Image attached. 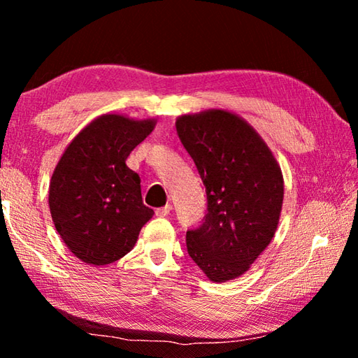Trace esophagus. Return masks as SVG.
<instances>
[{
	"instance_id": "esophagus-1",
	"label": "esophagus",
	"mask_w": 358,
	"mask_h": 358,
	"mask_svg": "<svg viewBox=\"0 0 358 358\" xmlns=\"http://www.w3.org/2000/svg\"><path fill=\"white\" fill-rule=\"evenodd\" d=\"M172 211V205H166V207H161V208H157L156 210V216H159V217H164V216H167L169 213H171Z\"/></svg>"
}]
</instances>
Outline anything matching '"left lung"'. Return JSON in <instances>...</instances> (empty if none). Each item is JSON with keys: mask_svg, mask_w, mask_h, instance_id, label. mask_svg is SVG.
Listing matches in <instances>:
<instances>
[{"mask_svg": "<svg viewBox=\"0 0 358 358\" xmlns=\"http://www.w3.org/2000/svg\"><path fill=\"white\" fill-rule=\"evenodd\" d=\"M208 199L203 224L186 232L187 254L213 282L251 268L273 240L284 178L275 155L240 115L208 108L175 121Z\"/></svg>", "mask_w": 358, "mask_h": 358, "instance_id": "8db88e82", "label": "left lung"}]
</instances>
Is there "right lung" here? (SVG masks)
<instances>
[{
	"mask_svg": "<svg viewBox=\"0 0 358 358\" xmlns=\"http://www.w3.org/2000/svg\"><path fill=\"white\" fill-rule=\"evenodd\" d=\"M156 120L104 113L63 151L48 186L53 224L82 262L101 266L126 256L155 211L142 202L141 178L126 166Z\"/></svg>",
	"mask_w": 358,
	"mask_h": 358,
	"instance_id": "1",
	"label": "right lung"
}]
</instances>
